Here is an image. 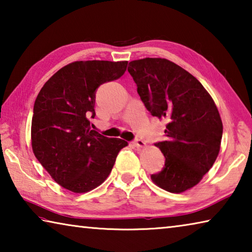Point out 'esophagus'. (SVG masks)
<instances>
[{"mask_svg":"<svg viewBox=\"0 0 252 252\" xmlns=\"http://www.w3.org/2000/svg\"><path fill=\"white\" fill-rule=\"evenodd\" d=\"M133 146L136 147V148H142V147L146 146V142H144L143 140H141V139H135L133 141Z\"/></svg>","mask_w":252,"mask_h":252,"instance_id":"obj_1","label":"esophagus"}]
</instances>
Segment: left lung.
Instances as JSON below:
<instances>
[{
    "label": "left lung",
    "mask_w": 252,
    "mask_h": 252,
    "mask_svg": "<svg viewBox=\"0 0 252 252\" xmlns=\"http://www.w3.org/2000/svg\"><path fill=\"white\" fill-rule=\"evenodd\" d=\"M129 65L144 106L168 121L167 139L155 143L164 167L151 174L152 181L169 192H183L198 185L218 157L223 130L219 111L203 85L176 63L146 58Z\"/></svg>",
    "instance_id": "obj_1"
}]
</instances>
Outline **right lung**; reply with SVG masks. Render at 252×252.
Here are the masks:
<instances>
[{
	"instance_id": "1",
	"label": "right lung",
	"mask_w": 252,
	"mask_h": 252,
	"mask_svg": "<svg viewBox=\"0 0 252 252\" xmlns=\"http://www.w3.org/2000/svg\"><path fill=\"white\" fill-rule=\"evenodd\" d=\"M127 62L76 61L46 81L33 108L34 156L54 181L75 193L100 186L111 172L125 140L92 130L95 93L101 84L120 78Z\"/></svg>"
}]
</instances>
